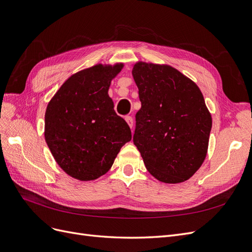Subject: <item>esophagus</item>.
Returning <instances> with one entry per match:
<instances>
[{"label": "esophagus", "mask_w": 252, "mask_h": 252, "mask_svg": "<svg viewBox=\"0 0 252 252\" xmlns=\"http://www.w3.org/2000/svg\"><path fill=\"white\" fill-rule=\"evenodd\" d=\"M125 119L126 121V124L128 125V126L132 128V126H133V118L131 116H126Z\"/></svg>", "instance_id": "1"}]
</instances>
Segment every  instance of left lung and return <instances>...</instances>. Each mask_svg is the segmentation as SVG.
Segmentation results:
<instances>
[{
  "mask_svg": "<svg viewBox=\"0 0 252 252\" xmlns=\"http://www.w3.org/2000/svg\"><path fill=\"white\" fill-rule=\"evenodd\" d=\"M141 109L134 144L149 173L164 183L189 179L204 162L213 119L196 83L165 63L137 62Z\"/></svg>",
  "mask_w": 252,
  "mask_h": 252,
  "instance_id": "1",
  "label": "left lung"
}]
</instances>
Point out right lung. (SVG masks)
Masks as SVG:
<instances>
[{"instance_id": "obj_1", "label": "right lung", "mask_w": 252, "mask_h": 252, "mask_svg": "<svg viewBox=\"0 0 252 252\" xmlns=\"http://www.w3.org/2000/svg\"><path fill=\"white\" fill-rule=\"evenodd\" d=\"M124 66L97 63L80 70L48 102L45 140L56 163L76 180L92 181L108 173L123 145L132 139L108 94Z\"/></svg>"}]
</instances>
